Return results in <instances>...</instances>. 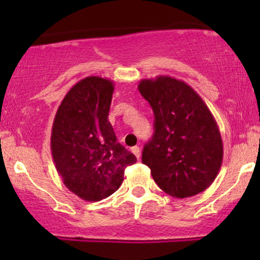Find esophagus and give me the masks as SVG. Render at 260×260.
I'll list each match as a JSON object with an SVG mask.
<instances>
[{"label":"esophagus","instance_id":"obj_1","mask_svg":"<svg viewBox=\"0 0 260 260\" xmlns=\"http://www.w3.org/2000/svg\"><path fill=\"white\" fill-rule=\"evenodd\" d=\"M131 151H133L134 154H135V156H136V157L140 159V157H141V149H140V147H137V145H136V147H133V148H131Z\"/></svg>","mask_w":260,"mask_h":260}]
</instances>
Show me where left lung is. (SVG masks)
I'll return each mask as SVG.
<instances>
[{
    "mask_svg": "<svg viewBox=\"0 0 260 260\" xmlns=\"http://www.w3.org/2000/svg\"><path fill=\"white\" fill-rule=\"evenodd\" d=\"M138 91L155 115V134L142 152L152 179L179 199L207 189L223 157L221 135L208 106L194 88L169 76L142 79Z\"/></svg>",
    "mask_w": 260,
    "mask_h": 260,
    "instance_id": "left-lung-1",
    "label": "left lung"
}]
</instances>
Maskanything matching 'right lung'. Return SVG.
I'll list each match as a JSON object with an SVG mask.
<instances>
[{"label":"right lung","instance_id":"obj_1","mask_svg":"<svg viewBox=\"0 0 260 260\" xmlns=\"http://www.w3.org/2000/svg\"><path fill=\"white\" fill-rule=\"evenodd\" d=\"M113 81L86 77L63 97L53 120L51 150L56 172L69 190L85 201L115 193L124 169L137 158L117 142L109 122Z\"/></svg>","mask_w":260,"mask_h":260}]
</instances>
